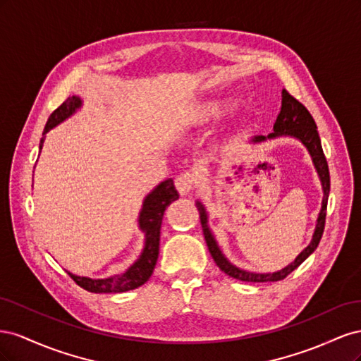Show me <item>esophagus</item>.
I'll return each instance as SVG.
<instances>
[{"mask_svg": "<svg viewBox=\"0 0 361 361\" xmlns=\"http://www.w3.org/2000/svg\"><path fill=\"white\" fill-rule=\"evenodd\" d=\"M195 182H197V178L192 171H182L174 178V185L182 195L190 194L195 187Z\"/></svg>", "mask_w": 361, "mask_h": 361, "instance_id": "obj_1", "label": "esophagus"}]
</instances>
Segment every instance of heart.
I'll return each mask as SVG.
<instances>
[{
	"label": "heart",
	"instance_id": "1",
	"mask_svg": "<svg viewBox=\"0 0 361 361\" xmlns=\"http://www.w3.org/2000/svg\"><path fill=\"white\" fill-rule=\"evenodd\" d=\"M226 106L227 105L220 104V102H207L199 108V111L195 116H197L199 120H207L211 117H215L216 114L223 113L226 110Z\"/></svg>",
	"mask_w": 361,
	"mask_h": 361
}]
</instances>
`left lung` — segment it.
Returning <instances> with one entry per match:
<instances>
[{"label": "left lung", "instance_id": "left-lung-1", "mask_svg": "<svg viewBox=\"0 0 361 361\" xmlns=\"http://www.w3.org/2000/svg\"><path fill=\"white\" fill-rule=\"evenodd\" d=\"M280 135H292L301 140V143L307 147L310 152L312 159L314 162V167L318 170V174L322 182V188H324V200H322V209L318 218V224H316V231L313 235V239L310 245L305 248L302 253L295 259L293 264L286 267L285 269H281L279 272H272V274H255V272H247L233 267L231 262H228L223 253L218 248L215 239L211 233L209 228H207L206 223V211L200 202H197V209L200 214V223L203 227V235L206 239L207 248H209V253L216 264V267L220 268L224 274L228 277H233L236 280L241 281H251V283H264V281H279L286 279L290 272L298 268L302 262L307 259L313 251L318 247L322 233H324V227H325V216H326V202H329V194H330V171H329V164H326V158L324 155V150L321 146V138L318 134V129H316V123L309 113L307 108H305L298 99L288 92L283 90L281 92V110L277 116V120L274 123V133L269 134L267 138H274ZM265 137H256L253 141H264L267 140Z\"/></svg>", "mask_w": 361, "mask_h": 361}]
</instances>
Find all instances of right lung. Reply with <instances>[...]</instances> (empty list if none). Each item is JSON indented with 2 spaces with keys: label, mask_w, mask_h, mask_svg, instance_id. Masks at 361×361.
Masks as SVG:
<instances>
[{
  "label": "right lung",
  "mask_w": 361,
  "mask_h": 361,
  "mask_svg": "<svg viewBox=\"0 0 361 361\" xmlns=\"http://www.w3.org/2000/svg\"><path fill=\"white\" fill-rule=\"evenodd\" d=\"M80 106H81V101L78 96L68 97V99L49 116L43 133L47 134L49 129L57 126L60 122H63L64 118H68L72 113H75L76 108ZM42 143H43V138L40 140V149H42ZM178 199H179V194L176 188H174V183L171 179H167L166 182L159 183L158 187L147 195L143 203V209H141V214H140V227L141 231L146 232V245L140 259L126 272H123L122 276L92 280L87 277L73 276L71 272H68V274L72 277V280L76 283V285L94 293L126 292L145 285V283L150 279L152 272H154V268L158 260L159 233H161L159 231H161L164 211L167 209V206L171 202Z\"/></svg>",
  "instance_id": "add662e5"
}]
</instances>
